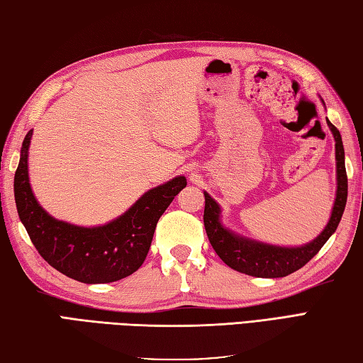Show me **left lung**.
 <instances>
[{
    "mask_svg": "<svg viewBox=\"0 0 363 363\" xmlns=\"http://www.w3.org/2000/svg\"><path fill=\"white\" fill-rule=\"evenodd\" d=\"M323 101V99H320ZM324 104V101H323ZM325 106V104H324ZM327 126L335 139V161H337V193H335L333 207L330 211L329 223L325 224L323 232L313 238L311 242L300 246H279L272 243H264L255 238L237 234L229 228H225L221 220V207L207 191L205 196L203 224L207 230L208 240L221 257V261L245 275L257 278H283L288 277L311 261L337 230L341 216L346 207L347 199V177L345 167V148L340 131L327 120Z\"/></svg>",
    "mask_w": 363,
    "mask_h": 363,
    "instance_id": "left-lung-1",
    "label": "left lung"
}]
</instances>
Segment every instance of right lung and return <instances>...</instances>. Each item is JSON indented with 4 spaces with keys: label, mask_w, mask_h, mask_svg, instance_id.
I'll list each match as a JSON object with an SVG mask.
<instances>
[{
    "label": "right lung",
    "mask_w": 363,
    "mask_h": 363,
    "mask_svg": "<svg viewBox=\"0 0 363 363\" xmlns=\"http://www.w3.org/2000/svg\"><path fill=\"white\" fill-rule=\"evenodd\" d=\"M33 129L25 135L13 196L18 218L39 255L53 269L86 284L118 281L139 269L148 255L161 215L186 186L183 175L148 189L125 213L99 225L61 221L40 207L30 184L28 153Z\"/></svg>",
    "instance_id": "obj_1"
}]
</instances>
